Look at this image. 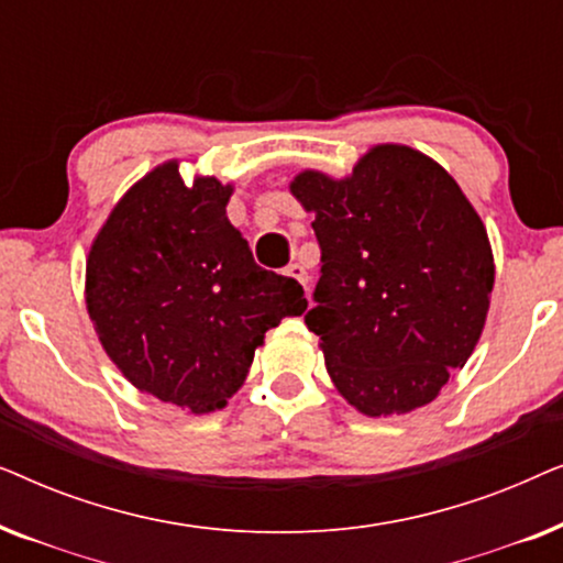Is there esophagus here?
<instances>
[{
	"label": "esophagus",
	"instance_id": "34e87169",
	"mask_svg": "<svg viewBox=\"0 0 563 563\" xmlns=\"http://www.w3.org/2000/svg\"><path fill=\"white\" fill-rule=\"evenodd\" d=\"M284 274L291 276V279H297L299 284H302V287H307V282H310V276H307L302 264H289L287 268H284Z\"/></svg>",
	"mask_w": 563,
	"mask_h": 563
}]
</instances>
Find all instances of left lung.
I'll return each instance as SVG.
<instances>
[{"instance_id": "obj_1", "label": "left lung", "mask_w": 563, "mask_h": 563, "mask_svg": "<svg viewBox=\"0 0 563 563\" xmlns=\"http://www.w3.org/2000/svg\"><path fill=\"white\" fill-rule=\"evenodd\" d=\"M314 212L320 282L307 328L335 389L368 418L433 402L479 341L495 287L484 222L453 176L407 145H374L345 179L289 184Z\"/></svg>"}]
</instances>
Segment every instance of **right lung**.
<instances>
[{
  "label": "right lung",
  "mask_w": 563,
  "mask_h": 563,
  "mask_svg": "<svg viewBox=\"0 0 563 563\" xmlns=\"http://www.w3.org/2000/svg\"><path fill=\"white\" fill-rule=\"evenodd\" d=\"M230 184L179 164L145 174L114 205L87 258V310L99 343L141 391L195 415L241 389L268 328L307 310L289 276L253 261L230 225Z\"/></svg>",
  "instance_id": "add662e5"
}]
</instances>
